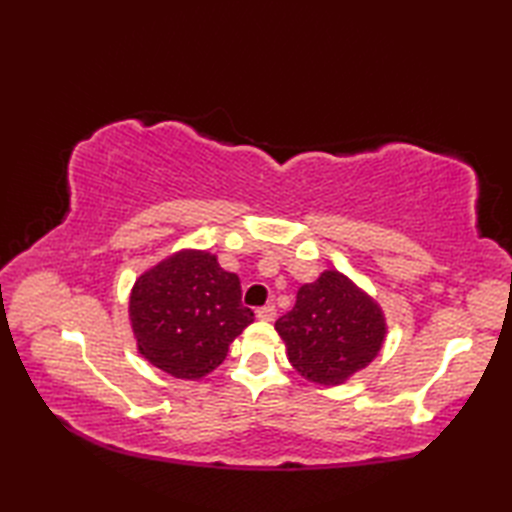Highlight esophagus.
I'll list each match as a JSON object with an SVG mask.
<instances>
[{"mask_svg":"<svg viewBox=\"0 0 512 512\" xmlns=\"http://www.w3.org/2000/svg\"><path fill=\"white\" fill-rule=\"evenodd\" d=\"M257 319H262V321H273L275 317H277V308L275 306H262V308H257Z\"/></svg>","mask_w":512,"mask_h":512,"instance_id":"obj_1","label":"esophagus"}]
</instances>
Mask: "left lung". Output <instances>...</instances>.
I'll use <instances>...</instances> for the list:
<instances>
[{
    "label": "left lung",
    "instance_id": "left-lung-1",
    "mask_svg": "<svg viewBox=\"0 0 512 512\" xmlns=\"http://www.w3.org/2000/svg\"><path fill=\"white\" fill-rule=\"evenodd\" d=\"M275 330L292 367L319 385H341L367 367L387 332L378 303L336 270L301 286L295 308L277 319Z\"/></svg>",
    "mask_w": 512,
    "mask_h": 512
}]
</instances>
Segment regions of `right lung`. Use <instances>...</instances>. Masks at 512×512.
<instances>
[{"instance_id": "1", "label": "right lung", "mask_w": 512, "mask_h": 512, "mask_svg": "<svg viewBox=\"0 0 512 512\" xmlns=\"http://www.w3.org/2000/svg\"><path fill=\"white\" fill-rule=\"evenodd\" d=\"M138 350L173 378L195 380L220 365L228 345L253 323L235 273L206 250H180L145 275L129 297Z\"/></svg>"}]
</instances>
